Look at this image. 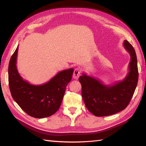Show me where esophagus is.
I'll list each match as a JSON object with an SVG mask.
<instances>
[{"label":"esophagus","mask_w":146,"mask_h":146,"mask_svg":"<svg viewBox=\"0 0 146 146\" xmlns=\"http://www.w3.org/2000/svg\"><path fill=\"white\" fill-rule=\"evenodd\" d=\"M80 73H81V72H80V70L79 68H76V69L74 70V72H73V78L74 79H78V78L80 76Z\"/></svg>","instance_id":"esophagus-1"}]
</instances>
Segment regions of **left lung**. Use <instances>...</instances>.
<instances>
[{"instance_id":"1","label":"left lung","mask_w":146,"mask_h":146,"mask_svg":"<svg viewBox=\"0 0 146 146\" xmlns=\"http://www.w3.org/2000/svg\"><path fill=\"white\" fill-rule=\"evenodd\" d=\"M123 47L131 55L129 72L122 81L107 85L83 73L79 78L82 95L87 109L97 117L111 115L124 110L132 97L138 82L137 60L133 46L124 40Z\"/></svg>"}]
</instances>
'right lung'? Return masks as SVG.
I'll return each mask as SVG.
<instances>
[{
	"label": "right lung",
	"instance_id": "right-lung-1",
	"mask_svg": "<svg viewBox=\"0 0 146 146\" xmlns=\"http://www.w3.org/2000/svg\"><path fill=\"white\" fill-rule=\"evenodd\" d=\"M17 52L18 46L9 64V85L12 98L30 116L41 119L52 115L60 107L65 89L72 78L74 69L60 71L44 84H31L18 72Z\"/></svg>",
	"mask_w": 146,
	"mask_h": 146
}]
</instances>
